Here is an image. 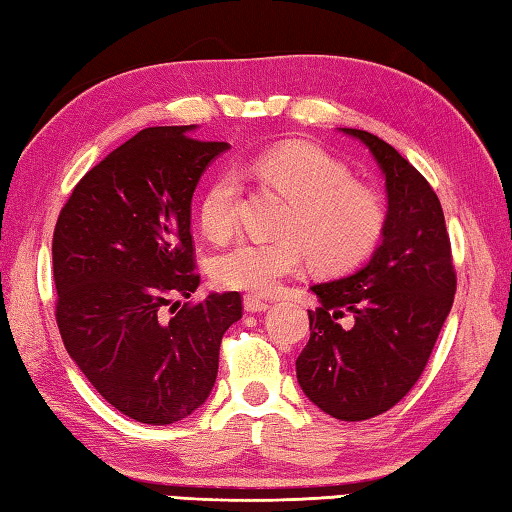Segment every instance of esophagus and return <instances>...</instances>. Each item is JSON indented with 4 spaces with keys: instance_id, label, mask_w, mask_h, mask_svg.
Masks as SVG:
<instances>
[{
    "instance_id": "esophagus-1",
    "label": "esophagus",
    "mask_w": 512,
    "mask_h": 512,
    "mask_svg": "<svg viewBox=\"0 0 512 512\" xmlns=\"http://www.w3.org/2000/svg\"><path fill=\"white\" fill-rule=\"evenodd\" d=\"M243 307H245V312H249V314H258V312H267L272 305H269L267 301H260V298H256V296H245Z\"/></svg>"
}]
</instances>
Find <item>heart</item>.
Wrapping results in <instances>:
<instances>
[{"label":"heart","instance_id":"1","mask_svg":"<svg viewBox=\"0 0 512 512\" xmlns=\"http://www.w3.org/2000/svg\"><path fill=\"white\" fill-rule=\"evenodd\" d=\"M240 173L292 198L281 238L240 240L214 263L218 285L256 296L274 294L287 276L312 260L339 272L359 263L385 229L383 200L352 182L339 160L307 142H283L240 162ZM240 180L225 171L200 198L198 220L211 240H227L238 225Z\"/></svg>","mask_w":512,"mask_h":512}]
</instances>
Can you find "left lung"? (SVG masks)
Returning <instances> with one entry per match:
<instances>
[{
  "instance_id": "obj_1",
  "label": "left lung",
  "mask_w": 512,
  "mask_h": 512,
  "mask_svg": "<svg viewBox=\"0 0 512 512\" xmlns=\"http://www.w3.org/2000/svg\"><path fill=\"white\" fill-rule=\"evenodd\" d=\"M388 191L383 240L359 272L314 285L310 341L296 379L314 406L365 421L406 397L455 301L457 274L443 209L428 180L388 142L361 129Z\"/></svg>"
}]
</instances>
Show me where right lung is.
<instances>
[{"label":"right lung","mask_w":512,"mask_h":512,"mask_svg":"<svg viewBox=\"0 0 512 512\" xmlns=\"http://www.w3.org/2000/svg\"><path fill=\"white\" fill-rule=\"evenodd\" d=\"M194 127L136 133L77 182L53 234L55 318L66 352L102 397L149 426L207 401L223 334L243 316L238 292L200 285L191 198L227 142Z\"/></svg>","instance_id":"add662e5"}]
</instances>
